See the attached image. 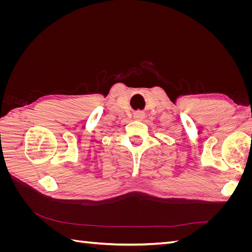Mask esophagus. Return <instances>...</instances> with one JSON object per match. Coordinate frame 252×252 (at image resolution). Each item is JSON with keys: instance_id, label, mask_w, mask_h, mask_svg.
I'll return each instance as SVG.
<instances>
[{"instance_id": "1", "label": "esophagus", "mask_w": 252, "mask_h": 252, "mask_svg": "<svg viewBox=\"0 0 252 252\" xmlns=\"http://www.w3.org/2000/svg\"><path fill=\"white\" fill-rule=\"evenodd\" d=\"M133 118L138 121H143L145 118V113L143 111H135L133 113Z\"/></svg>"}]
</instances>
